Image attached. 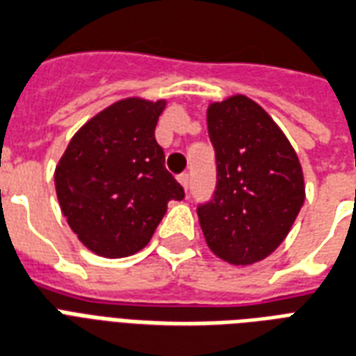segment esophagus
<instances>
[{
	"instance_id": "34e87169",
	"label": "esophagus",
	"mask_w": 356,
	"mask_h": 356,
	"mask_svg": "<svg viewBox=\"0 0 356 356\" xmlns=\"http://www.w3.org/2000/svg\"><path fill=\"white\" fill-rule=\"evenodd\" d=\"M178 181H180L181 186H184V189L188 191V189H189V175H180V176H178Z\"/></svg>"
}]
</instances>
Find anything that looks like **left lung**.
I'll return each instance as SVG.
<instances>
[{"label":"left lung","mask_w":356,"mask_h":356,"mask_svg":"<svg viewBox=\"0 0 356 356\" xmlns=\"http://www.w3.org/2000/svg\"><path fill=\"white\" fill-rule=\"evenodd\" d=\"M207 122L218 181L212 199L197 208L200 229L227 263L263 261L304 204L300 161L276 122L245 95L212 103Z\"/></svg>","instance_id":"obj_1"}]
</instances>
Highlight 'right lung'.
I'll use <instances>...</instances> for the list:
<instances>
[{
    "label": "right lung",
    "mask_w": 356,
    "mask_h": 356,
    "mask_svg": "<svg viewBox=\"0 0 356 356\" xmlns=\"http://www.w3.org/2000/svg\"><path fill=\"white\" fill-rule=\"evenodd\" d=\"M163 108L165 101H118L80 127L56 167L61 212L80 242L101 257L143 250L168 200L186 195L156 140Z\"/></svg>",
    "instance_id": "obj_1"
}]
</instances>
